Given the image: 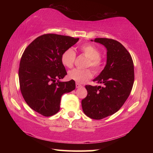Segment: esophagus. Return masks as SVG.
<instances>
[{
	"mask_svg": "<svg viewBox=\"0 0 153 153\" xmlns=\"http://www.w3.org/2000/svg\"><path fill=\"white\" fill-rule=\"evenodd\" d=\"M76 88H82V85L78 84V83H76Z\"/></svg>",
	"mask_w": 153,
	"mask_h": 153,
	"instance_id": "1",
	"label": "esophagus"
}]
</instances>
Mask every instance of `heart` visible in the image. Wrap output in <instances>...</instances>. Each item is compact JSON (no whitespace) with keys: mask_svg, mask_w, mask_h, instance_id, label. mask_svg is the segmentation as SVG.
<instances>
[{"mask_svg":"<svg viewBox=\"0 0 153 153\" xmlns=\"http://www.w3.org/2000/svg\"><path fill=\"white\" fill-rule=\"evenodd\" d=\"M80 51L88 59L86 67H90L95 73L99 72L102 67V59L100 57V51L99 49L91 44H84L80 46ZM61 63L65 67L71 68L73 67L75 59H76V53L73 48H68L62 54ZM68 78L74 80L77 83H84L89 80L92 77V73L90 69H74L68 72Z\"/></svg>","mask_w":153,"mask_h":153,"instance_id":"b5f03b06","label":"heart"}]
</instances>
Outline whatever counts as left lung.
Segmentation results:
<instances>
[{"instance_id":"1","label":"left lung","mask_w":153,"mask_h":153,"mask_svg":"<svg viewBox=\"0 0 153 153\" xmlns=\"http://www.w3.org/2000/svg\"><path fill=\"white\" fill-rule=\"evenodd\" d=\"M94 41L107 48V64L93 79L102 86L86 85L88 94L82 100V107L88 117L102 120L120 110L129 96L134 82V63L130 54L118 41L102 38Z\"/></svg>"}]
</instances>
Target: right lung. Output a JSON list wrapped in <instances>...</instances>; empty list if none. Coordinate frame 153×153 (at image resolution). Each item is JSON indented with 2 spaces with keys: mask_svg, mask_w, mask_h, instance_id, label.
<instances>
[{
  "mask_svg": "<svg viewBox=\"0 0 153 153\" xmlns=\"http://www.w3.org/2000/svg\"><path fill=\"white\" fill-rule=\"evenodd\" d=\"M79 38L55 33L39 36L25 48L19 69L20 90L25 101L45 117L60 110L62 95L76 88L74 80L61 82L67 75L61 55Z\"/></svg>",
  "mask_w": 153,
  "mask_h": 153,
  "instance_id": "obj_1",
  "label": "right lung"
}]
</instances>
